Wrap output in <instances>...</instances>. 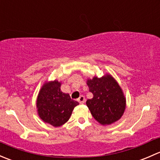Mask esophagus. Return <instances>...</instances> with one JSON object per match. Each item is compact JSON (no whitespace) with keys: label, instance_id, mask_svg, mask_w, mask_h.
<instances>
[{"label":"esophagus","instance_id":"1","mask_svg":"<svg viewBox=\"0 0 160 160\" xmlns=\"http://www.w3.org/2000/svg\"><path fill=\"white\" fill-rule=\"evenodd\" d=\"M77 101H78V102L80 103V104H83V103L85 102V98L83 95H81V96L77 99Z\"/></svg>","mask_w":160,"mask_h":160}]
</instances>
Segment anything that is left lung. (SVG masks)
<instances>
[{
    "label": "left lung",
    "mask_w": 160,
    "mask_h": 160,
    "mask_svg": "<svg viewBox=\"0 0 160 160\" xmlns=\"http://www.w3.org/2000/svg\"><path fill=\"white\" fill-rule=\"evenodd\" d=\"M87 84L93 96L86 104L95 120L103 125L118 121L125 112L126 99L114 77L110 74L94 77L88 79Z\"/></svg>",
    "instance_id": "left-lung-1"
}]
</instances>
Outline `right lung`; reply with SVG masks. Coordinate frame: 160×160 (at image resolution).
Instances as JSON below:
<instances>
[{
  "mask_svg": "<svg viewBox=\"0 0 160 160\" xmlns=\"http://www.w3.org/2000/svg\"><path fill=\"white\" fill-rule=\"evenodd\" d=\"M58 80L46 82L42 87L36 101L40 118L54 127H59L70 119L77 101L71 99L69 93L61 91Z\"/></svg>",
  "mask_w": 160,
  "mask_h": 160,
  "instance_id": "add662e5",
  "label": "right lung"
}]
</instances>
